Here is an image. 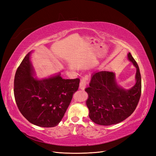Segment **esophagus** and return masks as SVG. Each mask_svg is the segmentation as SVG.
Listing matches in <instances>:
<instances>
[{
	"instance_id": "obj_1",
	"label": "esophagus",
	"mask_w": 156,
	"mask_h": 156,
	"mask_svg": "<svg viewBox=\"0 0 156 156\" xmlns=\"http://www.w3.org/2000/svg\"><path fill=\"white\" fill-rule=\"evenodd\" d=\"M87 77H83L81 80L80 82V90H84L86 87V85H87Z\"/></svg>"
}]
</instances>
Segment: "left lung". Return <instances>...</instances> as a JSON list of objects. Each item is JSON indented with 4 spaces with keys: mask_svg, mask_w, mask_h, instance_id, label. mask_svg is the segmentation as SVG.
<instances>
[{
    "mask_svg": "<svg viewBox=\"0 0 156 156\" xmlns=\"http://www.w3.org/2000/svg\"><path fill=\"white\" fill-rule=\"evenodd\" d=\"M128 58L137 68L136 84L130 90L119 87L113 72H98L92 75L89 87L85 89L88 94L87 105L89 117L101 125L119 123L129 117L136 108L141 93L140 68L131 53Z\"/></svg>",
    "mask_w": 156,
    "mask_h": 156,
    "instance_id": "left-lung-1",
    "label": "left lung"
}]
</instances>
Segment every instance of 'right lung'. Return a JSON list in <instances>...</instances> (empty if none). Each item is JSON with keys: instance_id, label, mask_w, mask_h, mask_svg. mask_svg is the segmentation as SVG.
<instances>
[{"instance_id": "1", "label": "right lung", "mask_w": 156, "mask_h": 156, "mask_svg": "<svg viewBox=\"0 0 156 156\" xmlns=\"http://www.w3.org/2000/svg\"><path fill=\"white\" fill-rule=\"evenodd\" d=\"M30 54L26 55L16 71L14 95L21 113L32 124L52 127L61 121L80 79H63L60 74L39 80L33 77Z\"/></svg>"}]
</instances>
